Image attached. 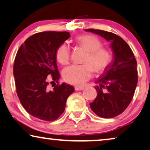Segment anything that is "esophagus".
<instances>
[{
  "mask_svg": "<svg viewBox=\"0 0 150 150\" xmlns=\"http://www.w3.org/2000/svg\"><path fill=\"white\" fill-rule=\"evenodd\" d=\"M74 89L76 91H81V90H83L85 88L82 87H75Z\"/></svg>",
  "mask_w": 150,
  "mask_h": 150,
  "instance_id": "1",
  "label": "esophagus"
}]
</instances>
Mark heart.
I'll list each match as a JSON object with an SVG mask.
<instances>
[{
    "label": "heart",
    "mask_w": 150,
    "mask_h": 150,
    "mask_svg": "<svg viewBox=\"0 0 150 150\" xmlns=\"http://www.w3.org/2000/svg\"><path fill=\"white\" fill-rule=\"evenodd\" d=\"M78 44L87 51L83 59V65H71L63 71L65 82L71 85L81 86L90 79L93 69L96 73H101L106 69L112 61V55L107 49L102 48V42L97 37L92 35H83L77 38ZM56 58L59 63L65 65L70 59V48L67 44L59 46Z\"/></svg>",
    "instance_id": "1"
}]
</instances>
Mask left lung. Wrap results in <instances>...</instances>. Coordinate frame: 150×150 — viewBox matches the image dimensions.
<instances>
[{"instance_id":"left-lung-1","label":"left lung","mask_w":150,"mask_h":150,"mask_svg":"<svg viewBox=\"0 0 150 150\" xmlns=\"http://www.w3.org/2000/svg\"><path fill=\"white\" fill-rule=\"evenodd\" d=\"M85 30L110 42L113 60L95 82L97 97L89 105L100 117H114L122 113L132 101L138 81L136 59L128 44L120 36L93 28Z\"/></svg>"}]
</instances>
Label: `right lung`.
<instances>
[{
    "label": "right lung",
    "mask_w": 150,
    "mask_h": 150,
    "mask_svg": "<svg viewBox=\"0 0 150 150\" xmlns=\"http://www.w3.org/2000/svg\"><path fill=\"white\" fill-rule=\"evenodd\" d=\"M70 37L69 32L45 31L28 38L20 46L13 64L16 92L20 103L35 117L51 122L65 110L67 98L74 89L58 83L60 78L56 61L57 48Z\"/></svg>",
    "instance_id": "add662e5"
}]
</instances>
